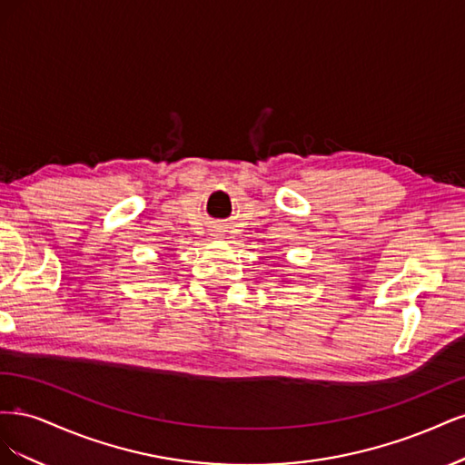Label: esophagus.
I'll return each instance as SVG.
<instances>
[{"label":"esophagus","mask_w":465,"mask_h":465,"mask_svg":"<svg viewBox=\"0 0 465 465\" xmlns=\"http://www.w3.org/2000/svg\"><path fill=\"white\" fill-rule=\"evenodd\" d=\"M217 236H219V234H217Z\"/></svg>","instance_id":"1"}]
</instances>
